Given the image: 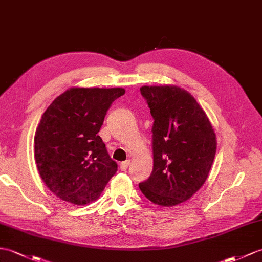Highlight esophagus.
Masks as SVG:
<instances>
[{"instance_id": "esophagus-1", "label": "esophagus", "mask_w": 262, "mask_h": 262, "mask_svg": "<svg viewBox=\"0 0 262 262\" xmlns=\"http://www.w3.org/2000/svg\"><path fill=\"white\" fill-rule=\"evenodd\" d=\"M129 164H130V161L129 160H127V161H124V162H121L120 163V169L121 171H126L127 168H128V166H129Z\"/></svg>"}]
</instances>
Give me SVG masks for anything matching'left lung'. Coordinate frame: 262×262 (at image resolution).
<instances>
[{
  "label": "left lung",
  "instance_id": "8db88e82",
  "mask_svg": "<svg viewBox=\"0 0 262 262\" xmlns=\"http://www.w3.org/2000/svg\"><path fill=\"white\" fill-rule=\"evenodd\" d=\"M154 119L153 171L139 183L144 195L161 206L185 202L204 184L216 139L203 109L187 91L174 86L141 88Z\"/></svg>",
  "mask_w": 262,
  "mask_h": 262
}]
</instances>
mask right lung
I'll use <instances>...</instances> for the list:
<instances>
[{
  "instance_id": "1",
  "label": "right lung",
  "mask_w": 262,
  "mask_h": 262,
  "mask_svg": "<svg viewBox=\"0 0 262 262\" xmlns=\"http://www.w3.org/2000/svg\"><path fill=\"white\" fill-rule=\"evenodd\" d=\"M123 88H71L57 97L34 136V159L53 194L76 205L96 200L117 172L98 132Z\"/></svg>"
}]
</instances>
